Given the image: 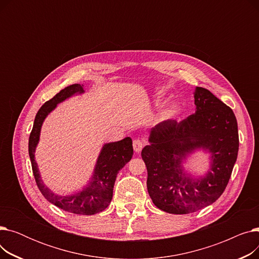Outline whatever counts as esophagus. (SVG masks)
I'll use <instances>...</instances> for the list:
<instances>
[{"instance_id":"34e87169","label":"esophagus","mask_w":259,"mask_h":259,"mask_svg":"<svg viewBox=\"0 0 259 259\" xmlns=\"http://www.w3.org/2000/svg\"><path fill=\"white\" fill-rule=\"evenodd\" d=\"M144 146H145L144 141H142L140 139H137V140L133 141V149L137 153H140L142 151V149L144 148Z\"/></svg>"}]
</instances>
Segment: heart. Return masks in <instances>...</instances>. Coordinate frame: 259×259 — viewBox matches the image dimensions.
I'll use <instances>...</instances> for the list:
<instances>
[{
    "instance_id": "obj_1",
    "label": "heart",
    "mask_w": 259,
    "mask_h": 259,
    "mask_svg": "<svg viewBox=\"0 0 259 259\" xmlns=\"http://www.w3.org/2000/svg\"><path fill=\"white\" fill-rule=\"evenodd\" d=\"M180 111H181V108H180L179 104L173 103V104H170L169 106H167L164 110H162L161 117L164 119H170V118H173L178 115L180 113Z\"/></svg>"
}]
</instances>
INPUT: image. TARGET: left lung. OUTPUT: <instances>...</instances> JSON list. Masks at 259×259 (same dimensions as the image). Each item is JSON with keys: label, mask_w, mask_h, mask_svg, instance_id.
I'll list each match as a JSON object with an SVG mask.
<instances>
[{"label": "left lung", "mask_w": 259, "mask_h": 259, "mask_svg": "<svg viewBox=\"0 0 259 259\" xmlns=\"http://www.w3.org/2000/svg\"><path fill=\"white\" fill-rule=\"evenodd\" d=\"M195 113L182 121L168 119L150 131L142 150L147 189L154 205L167 213L188 214L205 208L224 193L237 158V120L229 106L208 89L196 87ZM211 153V168L194 180L182 170L181 161L196 148Z\"/></svg>", "instance_id": "8db88e82"}]
</instances>
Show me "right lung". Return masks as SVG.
<instances>
[{
	"label": "right lung",
	"mask_w": 259,
	"mask_h": 259,
	"mask_svg": "<svg viewBox=\"0 0 259 259\" xmlns=\"http://www.w3.org/2000/svg\"><path fill=\"white\" fill-rule=\"evenodd\" d=\"M83 92V85H70L61 90L39 108L35 115L29 137L28 151L37 188L49 202L67 212L81 215H93L105 210L111 202L116 175L133 155L132 140L130 138L105 144L98 158L97 165H95L91 182L81 191L72 195L63 196L54 194L50 191L43 184V181L40 180L37 165L34 159L35 147L39 140L40 127H42L46 116L57 107L59 103L72 97L73 94Z\"/></svg>",
	"instance_id": "right-lung-1"
}]
</instances>
